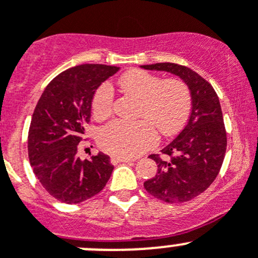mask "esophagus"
I'll return each instance as SVG.
<instances>
[{"label": "esophagus", "mask_w": 258, "mask_h": 258, "mask_svg": "<svg viewBox=\"0 0 258 258\" xmlns=\"http://www.w3.org/2000/svg\"><path fill=\"white\" fill-rule=\"evenodd\" d=\"M130 162H132V159L123 158V156H112V159H110V163H112V164H118V163H130Z\"/></svg>", "instance_id": "34e87169"}]
</instances>
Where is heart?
Segmentation results:
<instances>
[{"instance_id": "heart-1", "label": "heart", "mask_w": 258, "mask_h": 258, "mask_svg": "<svg viewBox=\"0 0 258 258\" xmlns=\"http://www.w3.org/2000/svg\"><path fill=\"white\" fill-rule=\"evenodd\" d=\"M124 91L140 98L137 122L113 121L99 132V144L113 155L132 158L156 143V132L163 136L177 134L188 121L192 108L189 89L183 81L163 78L144 70H132L119 79ZM114 94L109 84H102L93 96L91 108L96 118L112 113Z\"/></svg>"}]
</instances>
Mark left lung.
<instances>
[{
	"instance_id": "left-lung-1",
	"label": "left lung",
	"mask_w": 258,
	"mask_h": 258,
	"mask_svg": "<svg viewBox=\"0 0 258 258\" xmlns=\"http://www.w3.org/2000/svg\"><path fill=\"white\" fill-rule=\"evenodd\" d=\"M141 67L175 75L191 91L188 122L174 140L162 149L165 159L155 154L149 156L158 164V172L144 183L149 194L162 201H189L210 187L225 156L227 132L220 102L211 84L188 67L169 62Z\"/></svg>"
}]
</instances>
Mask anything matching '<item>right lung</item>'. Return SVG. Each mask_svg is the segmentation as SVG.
<instances>
[{"mask_svg":"<svg viewBox=\"0 0 258 258\" xmlns=\"http://www.w3.org/2000/svg\"><path fill=\"white\" fill-rule=\"evenodd\" d=\"M119 67L80 64L61 72L43 91L31 117L28 153L45 191L64 204H80L99 194L112 174L109 156H78L96 89Z\"/></svg>","mask_w":258,"mask_h":258,"instance_id":"add662e5","label":"right lung"}]
</instances>
